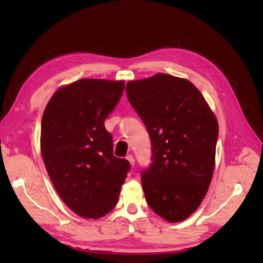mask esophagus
I'll list each match as a JSON object with an SVG mask.
<instances>
[{
  "label": "esophagus",
  "instance_id": "esophagus-1",
  "mask_svg": "<svg viewBox=\"0 0 263 263\" xmlns=\"http://www.w3.org/2000/svg\"><path fill=\"white\" fill-rule=\"evenodd\" d=\"M126 159H127V160H128V162L130 163V165H134V164H135V159H134L133 155H128V156L126 157Z\"/></svg>",
  "mask_w": 263,
  "mask_h": 263
}]
</instances>
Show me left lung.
<instances>
[{"label": "left lung", "mask_w": 263, "mask_h": 263, "mask_svg": "<svg viewBox=\"0 0 263 263\" xmlns=\"http://www.w3.org/2000/svg\"><path fill=\"white\" fill-rule=\"evenodd\" d=\"M126 94L153 144V164L141 176L146 201L166 221L185 220L211 184L217 118L197 87L183 78L157 73L129 81Z\"/></svg>", "instance_id": "1"}]
</instances>
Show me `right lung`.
Segmentation results:
<instances>
[{"label": "right lung", "mask_w": 263, "mask_h": 263, "mask_svg": "<svg viewBox=\"0 0 263 263\" xmlns=\"http://www.w3.org/2000/svg\"><path fill=\"white\" fill-rule=\"evenodd\" d=\"M125 89V81L81 79L63 85L47 104L41 151L52 184L68 208L99 219L118 202L130 164L113 154L104 126Z\"/></svg>", "instance_id": "obj_1"}]
</instances>
